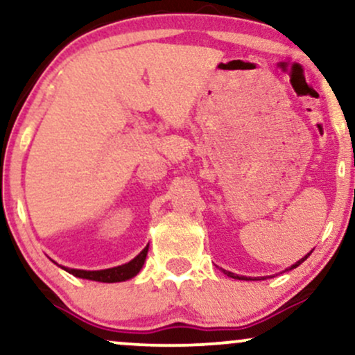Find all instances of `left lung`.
<instances>
[{
  "label": "left lung",
  "instance_id": "left-lung-1",
  "mask_svg": "<svg viewBox=\"0 0 355 355\" xmlns=\"http://www.w3.org/2000/svg\"><path fill=\"white\" fill-rule=\"evenodd\" d=\"M311 253H313V251H309V253H307V254L304 256V258H301L300 261H297V263H294L291 268H288V270H294V268H297V266H300V264H301L302 261H306V259H307V256H309ZM221 271H223L226 276L233 277V279H241V281H259V277H246V276H240V275H234V272H232V271H226V270H221ZM261 279H264V277H261Z\"/></svg>",
  "mask_w": 355,
  "mask_h": 355
}]
</instances>
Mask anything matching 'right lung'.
<instances>
[{
    "label": "right lung",
    "mask_w": 355,
    "mask_h": 355,
    "mask_svg": "<svg viewBox=\"0 0 355 355\" xmlns=\"http://www.w3.org/2000/svg\"><path fill=\"white\" fill-rule=\"evenodd\" d=\"M148 253V245L140 251L139 254L135 256L134 259L125 264H121V266L109 268V270H99V271H85V270H72V268H66L58 264L59 268H62L64 271L71 272L76 277H83V279H91V281H99V283H121V281H127L130 277L139 275V271L142 270L145 258H147Z\"/></svg>",
    "instance_id": "add662e5"
}]
</instances>
